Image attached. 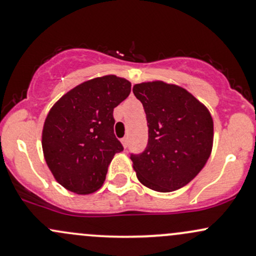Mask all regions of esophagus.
Instances as JSON below:
<instances>
[{
    "mask_svg": "<svg viewBox=\"0 0 256 256\" xmlns=\"http://www.w3.org/2000/svg\"><path fill=\"white\" fill-rule=\"evenodd\" d=\"M122 144L124 148H128V137H124L122 138Z\"/></svg>",
    "mask_w": 256,
    "mask_h": 256,
    "instance_id": "esophagus-1",
    "label": "esophagus"
}]
</instances>
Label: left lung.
<instances>
[{
    "mask_svg": "<svg viewBox=\"0 0 256 256\" xmlns=\"http://www.w3.org/2000/svg\"><path fill=\"white\" fill-rule=\"evenodd\" d=\"M146 114V150L131 155L138 180L158 192H171L192 180L213 148V119L192 94L162 80L134 85Z\"/></svg>",
    "mask_w": 256,
    "mask_h": 256,
    "instance_id": "obj_1",
    "label": "left lung"
}]
</instances>
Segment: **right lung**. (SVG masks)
Instances as JSON below:
<instances>
[{
    "label": "right lung",
    "instance_id": "1",
    "mask_svg": "<svg viewBox=\"0 0 256 256\" xmlns=\"http://www.w3.org/2000/svg\"><path fill=\"white\" fill-rule=\"evenodd\" d=\"M128 79L107 74L64 94L49 110L42 131L43 155L64 189L89 195L104 184L122 143L114 134L113 110L130 95Z\"/></svg>",
    "mask_w": 256,
    "mask_h": 256
}]
</instances>
